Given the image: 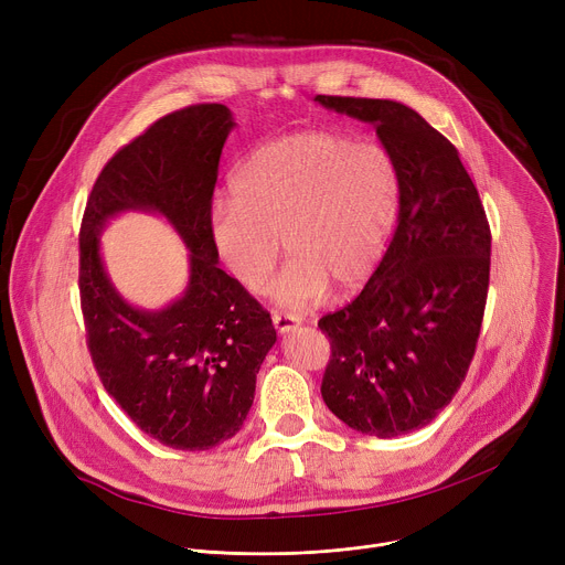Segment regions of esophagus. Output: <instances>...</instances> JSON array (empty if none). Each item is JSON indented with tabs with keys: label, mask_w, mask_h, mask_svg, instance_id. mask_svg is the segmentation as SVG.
Listing matches in <instances>:
<instances>
[{
	"label": "esophagus",
	"mask_w": 565,
	"mask_h": 565,
	"mask_svg": "<svg viewBox=\"0 0 565 565\" xmlns=\"http://www.w3.org/2000/svg\"><path fill=\"white\" fill-rule=\"evenodd\" d=\"M273 324H275V329H277L279 333H290V331H295V329L301 324V319H299L297 315H292V312H279V310H275V312H273Z\"/></svg>",
	"instance_id": "esophagus-1"
}]
</instances>
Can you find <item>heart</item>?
<instances>
[{"instance_id": "heart-1", "label": "heart", "mask_w": 565, "mask_h": 565, "mask_svg": "<svg viewBox=\"0 0 565 565\" xmlns=\"http://www.w3.org/2000/svg\"><path fill=\"white\" fill-rule=\"evenodd\" d=\"M230 201L207 214L212 248L236 281L279 306L306 310L335 284L351 290L377 268L399 210V172L375 140L301 131L262 145L236 166Z\"/></svg>"}]
</instances>
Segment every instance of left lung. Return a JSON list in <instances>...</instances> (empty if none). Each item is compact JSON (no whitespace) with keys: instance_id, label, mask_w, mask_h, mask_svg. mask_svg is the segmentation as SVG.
<instances>
[{"instance_id":"1","label":"left lung","mask_w":565,"mask_h":565,"mask_svg":"<svg viewBox=\"0 0 565 565\" xmlns=\"http://www.w3.org/2000/svg\"><path fill=\"white\" fill-rule=\"evenodd\" d=\"M371 122L399 172L391 244L364 290L319 319L331 340L327 407L351 429L393 438L427 427L471 364L490 286L492 234L458 149L395 100L315 96Z\"/></svg>"}]
</instances>
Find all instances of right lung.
I'll return each mask as SVG.
<instances>
[{"label":"right lung","instance_id":"obj_1","mask_svg":"<svg viewBox=\"0 0 565 565\" xmlns=\"http://www.w3.org/2000/svg\"><path fill=\"white\" fill-rule=\"evenodd\" d=\"M234 125L216 103L156 120L103 168L79 227V301L103 386L147 436L183 451L212 449L244 427L277 342L270 312L216 266L207 234ZM129 209L166 215L191 250L189 288L166 309L131 307L104 270L99 234Z\"/></svg>","mask_w":565,"mask_h":565}]
</instances>
